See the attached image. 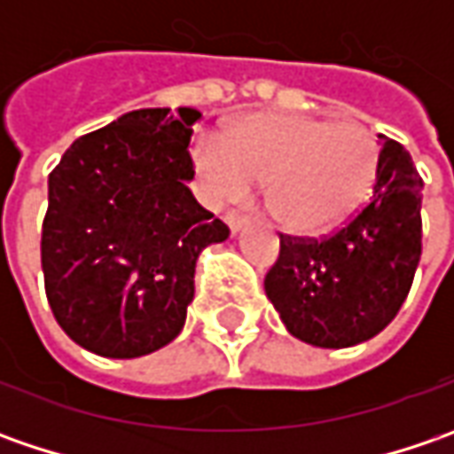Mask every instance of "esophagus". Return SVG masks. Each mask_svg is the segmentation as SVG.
<instances>
[{"label": "esophagus", "instance_id": "1", "mask_svg": "<svg viewBox=\"0 0 454 454\" xmlns=\"http://www.w3.org/2000/svg\"><path fill=\"white\" fill-rule=\"evenodd\" d=\"M224 219H227V224H230V232H232V235L242 232V230L250 224V217H242V215H235V212H230V215H227Z\"/></svg>", "mask_w": 454, "mask_h": 454}]
</instances>
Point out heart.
Here are the masks:
<instances>
[{
  "mask_svg": "<svg viewBox=\"0 0 454 454\" xmlns=\"http://www.w3.org/2000/svg\"><path fill=\"white\" fill-rule=\"evenodd\" d=\"M207 200H245L268 182V209L290 232L318 235L348 217L369 194L379 149L356 121L325 123L310 115L254 114L224 146L200 141L192 149Z\"/></svg>",
  "mask_w": 454,
  "mask_h": 454,
  "instance_id": "heart-1",
  "label": "heart"
}]
</instances>
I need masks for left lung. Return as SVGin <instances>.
Masks as SVG:
<instances>
[{"mask_svg": "<svg viewBox=\"0 0 454 454\" xmlns=\"http://www.w3.org/2000/svg\"><path fill=\"white\" fill-rule=\"evenodd\" d=\"M372 200L325 239L280 235L265 293L290 336L318 348L374 339L404 303L422 254V179L410 151L379 136Z\"/></svg>", "mask_w": 454, "mask_h": 454, "instance_id": "obj_1", "label": "left lung"}]
</instances>
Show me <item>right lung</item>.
I'll use <instances>...</instances> for the list:
<instances>
[{"instance_id": "1", "label": "right lung", "mask_w": 454, "mask_h": 454, "mask_svg": "<svg viewBox=\"0 0 454 454\" xmlns=\"http://www.w3.org/2000/svg\"><path fill=\"white\" fill-rule=\"evenodd\" d=\"M194 108H141L80 136L47 182L44 293L85 351L138 358L182 333L204 247L230 230L186 184Z\"/></svg>"}]
</instances>
